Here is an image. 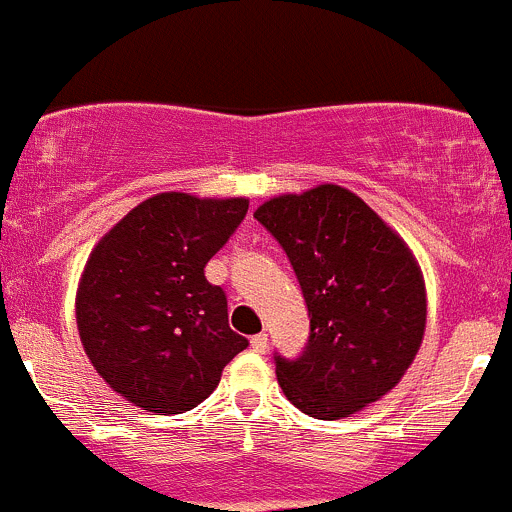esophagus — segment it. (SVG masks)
Instances as JSON below:
<instances>
[{"instance_id":"34e87169","label":"esophagus","mask_w":512,"mask_h":512,"mask_svg":"<svg viewBox=\"0 0 512 512\" xmlns=\"http://www.w3.org/2000/svg\"><path fill=\"white\" fill-rule=\"evenodd\" d=\"M266 346H268V336H266V333H256V336L251 338V348H254L256 353L266 351Z\"/></svg>"}]
</instances>
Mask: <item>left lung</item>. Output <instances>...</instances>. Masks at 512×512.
Segmentation results:
<instances>
[{
  "mask_svg": "<svg viewBox=\"0 0 512 512\" xmlns=\"http://www.w3.org/2000/svg\"><path fill=\"white\" fill-rule=\"evenodd\" d=\"M254 219L286 251L311 318L301 356L273 353L288 401L336 421L386 396L426 331V286L411 249L366 201L333 184L276 196Z\"/></svg>",
  "mask_w": 512,
  "mask_h": 512,
  "instance_id": "left-lung-1",
  "label": "left lung"
}]
</instances>
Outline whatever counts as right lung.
Listing matches in <instances>:
<instances>
[{
	"label": "right lung",
	"mask_w": 512,
	"mask_h": 512,
	"mask_svg": "<svg viewBox=\"0 0 512 512\" xmlns=\"http://www.w3.org/2000/svg\"><path fill=\"white\" fill-rule=\"evenodd\" d=\"M249 211L246 199L159 194L131 209L86 261L77 326L96 373L156 416L199 406L249 346L231 331L206 263Z\"/></svg>",
	"instance_id": "obj_1"
}]
</instances>
